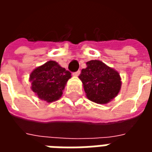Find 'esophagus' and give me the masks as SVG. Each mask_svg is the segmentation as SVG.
<instances>
[{
    "mask_svg": "<svg viewBox=\"0 0 152 152\" xmlns=\"http://www.w3.org/2000/svg\"><path fill=\"white\" fill-rule=\"evenodd\" d=\"M80 74V70L79 71H77V72H76L73 73V75H74L75 76H78Z\"/></svg>",
    "mask_w": 152,
    "mask_h": 152,
    "instance_id": "34e87169",
    "label": "esophagus"
}]
</instances>
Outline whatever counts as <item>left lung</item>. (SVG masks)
<instances>
[{
	"label": "left lung",
	"mask_w": 152,
	"mask_h": 152,
	"mask_svg": "<svg viewBox=\"0 0 152 152\" xmlns=\"http://www.w3.org/2000/svg\"><path fill=\"white\" fill-rule=\"evenodd\" d=\"M81 70L79 78L82 81L87 98L96 103L106 104L118 95L121 78L115 70L99 60H90Z\"/></svg>",
	"instance_id": "1"
}]
</instances>
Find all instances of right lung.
I'll use <instances>...</instances> for the list:
<instances>
[{
  "label": "right lung",
  "mask_w": 152,
  "mask_h": 152,
  "mask_svg": "<svg viewBox=\"0 0 152 152\" xmlns=\"http://www.w3.org/2000/svg\"><path fill=\"white\" fill-rule=\"evenodd\" d=\"M71 72L55 61H49L31 72L29 80L31 89L38 98L47 102L57 101L61 98Z\"/></svg>",
  "instance_id": "add662e5"
}]
</instances>
